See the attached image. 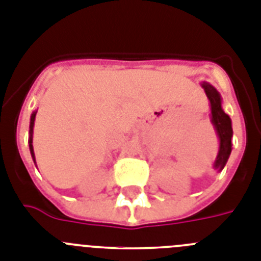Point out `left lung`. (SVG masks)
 <instances>
[{"mask_svg":"<svg viewBox=\"0 0 261 261\" xmlns=\"http://www.w3.org/2000/svg\"><path fill=\"white\" fill-rule=\"evenodd\" d=\"M202 87L210 100L211 122H213L215 132L219 137V152H218L217 160L214 162V169L222 170L231 154V139H232L231 119L230 116L224 113V111L222 109V99H220L219 92L206 82L202 83Z\"/></svg>","mask_w":261,"mask_h":261,"instance_id":"1","label":"left lung"}]
</instances>
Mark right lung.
I'll list each match as a JSON object with an SVG mask.
<instances>
[{
	"instance_id": "add662e5",
	"label": "right lung",
	"mask_w": 261,
	"mask_h": 261,
	"mask_svg": "<svg viewBox=\"0 0 261 261\" xmlns=\"http://www.w3.org/2000/svg\"><path fill=\"white\" fill-rule=\"evenodd\" d=\"M35 115H37V111L33 112L30 117V137H29V148H30V153H31V157L34 160V164H35V155H34V149H33V128H34V121H35Z\"/></svg>"
}]
</instances>
